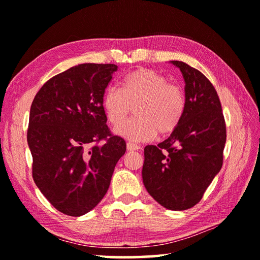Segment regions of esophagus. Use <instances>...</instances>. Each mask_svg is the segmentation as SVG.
<instances>
[{
    "instance_id": "34e87169",
    "label": "esophagus",
    "mask_w": 260,
    "mask_h": 260,
    "mask_svg": "<svg viewBox=\"0 0 260 260\" xmlns=\"http://www.w3.org/2000/svg\"><path fill=\"white\" fill-rule=\"evenodd\" d=\"M141 146L137 145V144H134V143H127V150L128 151H137L140 150Z\"/></svg>"
}]
</instances>
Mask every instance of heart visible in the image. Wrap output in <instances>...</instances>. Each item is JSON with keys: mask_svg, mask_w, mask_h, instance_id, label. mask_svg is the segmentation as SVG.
Returning <instances> with one entry per match:
<instances>
[{"mask_svg": "<svg viewBox=\"0 0 260 260\" xmlns=\"http://www.w3.org/2000/svg\"><path fill=\"white\" fill-rule=\"evenodd\" d=\"M107 119L114 127L124 122L135 107V119L116 129L132 141H148L168 135L178 127L184 116L186 99L183 89L169 84L168 79L152 69L132 71L118 88H109L103 99Z\"/></svg>", "mask_w": 260, "mask_h": 260, "instance_id": "heart-1", "label": "heart"}]
</instances>
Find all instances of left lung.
Wrapping results in <instances>:
<instances>
[{
    "mask_svg": "<svg viewBox=\"0 0 260 260\" xmlns=\"http://www.w3.org/2000/svg\"><path fill=\"white\" fill-rule=\"evenodd\" d=\"M171 62L185 81L184 116L169 139L145 146L142 176L154 200L181 211L200 202L221 170L227 131L219 96L207 77L185 62Z\"/></svg>",
    "mask_w": 260,
    "mask_h": 260,
    "instance_id": "1",
    "label": "left lung"
}]
</instances>
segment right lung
I'll use <instances>...</instances> for the list:
<instances>
[{
    "label": "right lung",
    "mask_w": 260,
    "mask_h": 260,
    "mask_svg": "<svg viewBox=\"0 0 260 260\" xmlns=\"http://www.w3.org/2000/svg\"><path fill=\"white\" fill-rule=\"evenodd\" d=\"M116 70L113 63L75 66L49 79L31 105L33 180L58 211L71 217L102 201L126 152L124 139L110 133L103 106Z\"/></svg>",
    "instance_id": "1"
}]
</instances>
